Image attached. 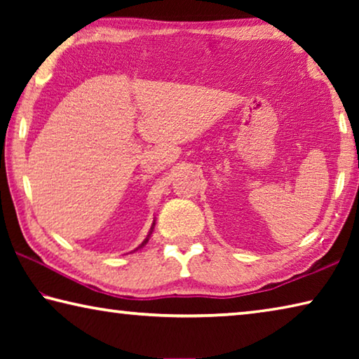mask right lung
I'll return each mask as SVG.
<instances>
[{
	"mask_svg": "<svg viewBox=\"0 0 359 359\" xmlns=\"http://www.w3.org/2000/svg\"><path fill=\"white\" fill-rule=\"evenodd\" d=\"M154 226H155V222H154V224H151V228H150V233L147 234V238H145V241L142 242V244H141V247L144 245V244H147V242H149V238H150V234H151V231H154Z\"/></svg>",
	"mask_w": 359,
	"mask_h": 359,
	"instance_id": "right-lung-1",
	"label": "right lung"
}]
</instances>
